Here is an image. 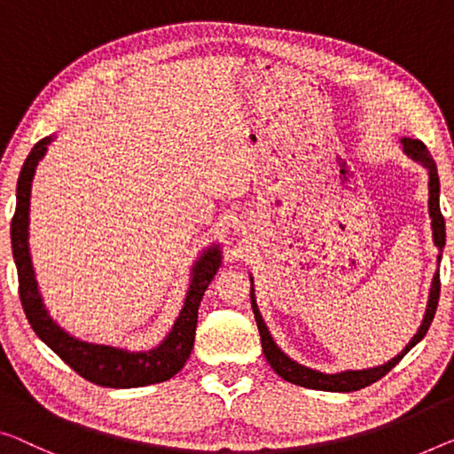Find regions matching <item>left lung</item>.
Here are the masks:
<instances>
[{"label": "left lung", "instance_id": "left-lung-1", "mask_svg": "<svg viewBox=\"0 0 454 454\" xmlns=\"http://www.w3.org/2000/svg\"><path fill=\"white\" fill-rule=\"evenodd\" d=\"M402 148L405 157H410L411 160L420 162V165L428 171V214H430V226H432V240H434V247L438 248V256L436 262L441 267V259H442V250H444V242H446V228H444V218L441 212V181H438V171H436V162L432 159V154L428 153V148L422 140L416 138H402ZM250 277V303H253V312H254V320H256V328H259L261 334V344H262V353H265L267 363L270 364V369L275 371L281 379H286L289 383L300 385V387H308V389H317V391H340V394H348V391H358L367 385L379 381V379L385 377L391 369L395 367L402 358L410 353L411 348L416 347L418 342L422 340L428 333L432 320H434L436 314V306H438V297H441V273H434L432 277V286L428 292V303H426V312L422 317V324L418 326V333L411 336V340L405 344V348L400 355L389 358L387 363L377 364V367H369V369H356V371H340V373H322V371L309 369L306 364L294 361L292 356H287L283 350L277 347V342L270 336L269 328L262 316L259 312V306H256V295H254V281L253 275Z\"/></svg>", "mask_w": 454, "mask_h": 454}]
</instances>
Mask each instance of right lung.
<instances>
[{
  "instance_id": "add662e5",
  "label": "right lung",
  "mask_w": 454,
  "mask_h": 454,
  "mask_svg": "<svg viewBox=\"0 0 454 454\" xmlns=\"http://www.w3.org/2000/svg\"><path fill=\"white\" fill-rule=\"evenodd\" d=\"M54 138L57 137H46L36 142L28 159L24 160L16 187V214H13L10 234L13 262L18 269L20 300H22L26 317L40 340L87 381L114 389L145 387V385L167 381L184 369L192 355L195 328H198V309L207 286L222 265V248L212 242L195 259L189 269V287L184 306L179 309V316L175 317L171 330L157 347L148 350H130L112 347V344L90 342L67 333L51 316L44 297L40 294L28 242L32 179L38 162L44 159Z\"/></svg>"
}]
</instances>
